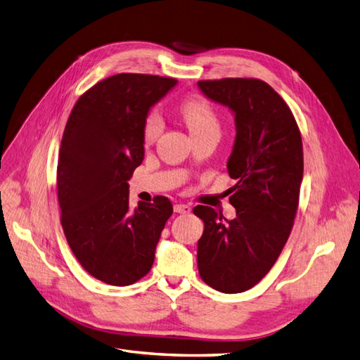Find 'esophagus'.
I'll return each instance as SVG.
<instances>
[{"label":"esophagus","mask_w":360,"mask_h":360,"mask_svg":"<svg viewBox=\"0 0 360 360\" xmlns=\"http://www.w3.org/2000/svg\"><path fill=\"white\" fill-rule=\"evenodd\" d=\"M191 211V207L187 204H176L174 205V213H179V214H187Z\"/></svg>","instance_id":"34e87169"}]
</instances>
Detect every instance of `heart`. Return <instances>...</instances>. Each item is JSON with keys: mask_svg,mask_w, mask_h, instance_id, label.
Here are the masks:
<instances>
[{"mask_svg": "<svg viewBox=\"0 0 360 360\" xmlns=\"http://www.w3.org/2000/svg\"><path fill=\"white\" fill-rule=\"evenodd\" d=\"M181 115L187 123L191 135L220 131L219 117L214 109L204 98H188L181 105ZM162 131V117L158 110H150L146 115L143 123V140L144 143H153Z\"/></svg>", "mask_w": 360, "mask_h": 360, "instance_id": "b5f03b06", "label": "heart"}]
</instances>
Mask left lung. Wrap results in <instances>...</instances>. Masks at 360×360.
<instances>
[{"label":"left lung","mask_w":360,"mask_h":360,"mask_svg":"<svg viewBox=\"0 0 360 360\" xmlns=\"http://www.w3.org/2000/svg\"><path fill=\"white\" fill-rule=\"evenodd\" d=\"M207 98L231 110L236 140L226 169L236 186V217L193 210L204 220L198 242L200 278L224 293H240L271 271L288 242L302 182V141L292 110L259 79L200 80Z\"/></svg>","instance_id":"left-lung-1"}]
</instances>
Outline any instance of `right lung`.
Returning <instances> with one entry per match:
<instances>
[{
  "label": "right lung",
  "instance_id": "1",
  "mask_svg": "<svg viewBox=\"0 0 360 360\" xmlns=\"http://www.w3.org/2000/svg\"><path fill=\"white\" fill-rule=\"evenodd\" d=\"M178 84L149 75H117L88 89L72 108L58 161L60 222L72 254L94 278L134 284L150 271L172 202L129 205V184L144 160L143 123Z\"/></svg>",
  "mask_w": 360,
  "mask_h": 360
}]
</instances>
